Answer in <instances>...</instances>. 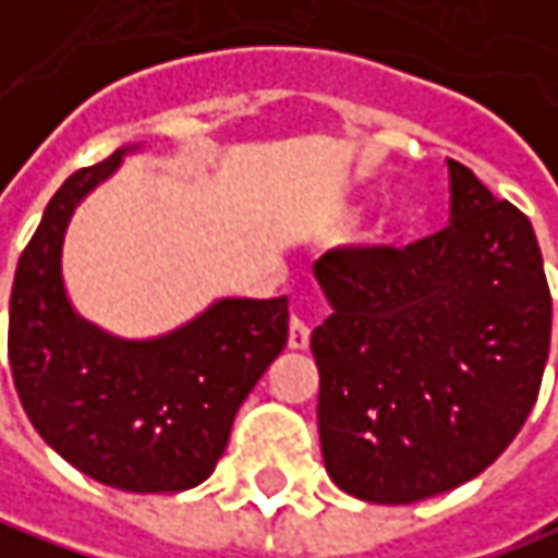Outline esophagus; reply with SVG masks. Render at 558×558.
<instances>
[{
  "mask_svg": "<svg viewBox=\"0 0 558 558\" xmlns=\"http://www.w3.org/2000/svg\"><path fill=\"white\" fill-rule=\"evenodd\" d=\"M287 347L290 350H305L308 347V325H305L303 318H290V333H287Z\"/></svg>",
  "mask_w": 558,
  "mask_h": 558,
  "instance_id": "34e87169",
  "label": "esophagus"
}]
</instances>
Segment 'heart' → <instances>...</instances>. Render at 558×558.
<instances>
[{
  "instance_id": "obj_1",
  "label": "heart",
  "mask_w": 558,
  "mask_h": 558,
  "mask_svg": "<svg viewBox=\"0 0 558 558\" xmlns=\"http://www.w3.org/2000/svg\"><path fill=\"white\" fill-rule=\"evenodd\" d=\"M418 218V206L412 203V199H400L393 211H390V225H397V228H405V225H412Z\"/></svg>"
}]
</instances>
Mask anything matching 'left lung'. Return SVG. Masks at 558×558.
<instances>
[{
  "instance_id": "left-lung-1",
  "label": "left lung",
  "mask_w": 558,
  "mask_h": 558,
  "mask_svg": "<svg viewBox=\"0 0 558 558\" xmlns=\"http://www.w3.org/2000/svg\"><path fill=\"white\" fill-rule=\"evenodd\" d=\"M449 228L315 262L333 305L312 330L330 481L402 506L494 465L531 415L553 330L531 221L447 158Z\"/></svg>"
}]
</instances>
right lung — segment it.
Segmentation results:
<instances>
[{
	"label": "right lung",
	"instance_id": "obj_1",
	"mask_svg": "<svg viewBox=\"0 0 558 558\" xmlns=\"http://www.w3.org/2000/svg\"><path fill=\"white\" fill-rule=\"evenodd\" d=\"M128 149L74 171L17 258L9 305L14 390L39 437L99 484L178 494L203 484L240 402L287 347V296L221 300L158 340H118L74 315L61 240L74 206Z\"/></svg>",
	"mask_w": 558,
	"mask_h": 558
}]
</instances>
